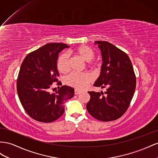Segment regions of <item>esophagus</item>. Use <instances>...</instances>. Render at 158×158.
Returning a JSON list of instances; mask_svg holds the SVG:
<instances>
[{
	"instance_id": "34e87169",
	"label": "esophagus",
	"mask_w": 158,
	"mask_h": 158,
	"mask_svg": "<svg viewBox=\"0 0 158 158\" xmlns=\"http://www.w3.org/2000/svg\"><path fill=\"white\" fill-rule=\"evenodd\" d=\"M79 93H81L80 91H79L77 89H75V94H78Z\"/></svg>"
}]
</instances>
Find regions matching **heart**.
<instances>
[{
  "label": "heart",
  "mask_w": 158,
  "mask_h": 158,
  "mask_svg": "<svg viewBox=\"0 0 158 158\" xmlns=\"http://www.w3.org/2000/svg\"><path fill=\"white\" fill-rule=\"evenodd\" d=\"M73 52L80 59L84 61L89 62L87 65L89 68H95L97 64L91 61L95 57V53L91 48L87 45H81V46L75 48ZM69 58L68 55L66 53L61 54L58 57L57 61V68L58 71L62 73H65L69 70ZM91 81V76L88 73H71L68 76H67L65 79V82L67 85L79 90H82L86 88L88 84Z\"/></svg>",
  "instance_id": "1"
}]
</instances>
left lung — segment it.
I'll list each match as a JSON object with an SVG mask.
<instances>
[{"mask_svg":"<svg viewBox=\"0 0 158 158\" xmlns=\"http://www.w3.org/2000/svg\"><path fill=\"white\" fill-rule=\"evenodd\" d=\"M101 51V74L94 87L106 88L105 92H88L89 113L102 122L119 118L127 110L136 89V79L132 62L125 52L106 41H95ZM105 94L104 95V94Z\"/></svg>","mask_w":158,"mask_h":158,"instance_id":"obj_1","label":"left lung"}]
</instances>
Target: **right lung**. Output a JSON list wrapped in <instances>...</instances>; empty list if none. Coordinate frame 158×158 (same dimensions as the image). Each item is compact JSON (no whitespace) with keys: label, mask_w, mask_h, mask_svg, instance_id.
Segmentation results:
<instances>
[{"label":"right lung","mask_w":158,"mask_h":158,"mask_svg":"<svg viewBox=\"0 0 158 158\" xmlns=\"http://www.w3.org/2000/svg\"><path fill=\"white\" fill-rule=\"evenodd\" d=\"M67 48L69 46L65 44H47L28 53L21 65L16 84L18 95L27 114L35 120L45 123L56 120L64 114L65 102L74 95V89L67 85L56 93L49 92L52 84L58 81V56Z\"/></svg>","instance_id":"obj_1"}]
</instances>
